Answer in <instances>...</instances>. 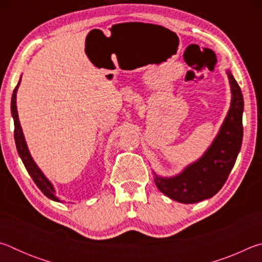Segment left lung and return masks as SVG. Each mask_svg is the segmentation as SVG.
<instances>
[{
  "mask_svg": "<svg viewBox=\"0 0 262 262\" xmlns=\"http://www.w3.org/2000/svg\"><path fill=\"white\" fill-rule=\"evenodd\" d=\"M232 99L229 113L216 139L206 154L183 173L173 178L155 176V184L163 194L181 203L209 199L223 187L236 163L243 141L244 99L232 74L228 70Z\"/></svg>",
  "mask_w": 262,
  "mask_h": 262,
  "instance_id": "8db88e82",
  "label": "left lung"
}]
</instances>
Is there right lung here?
Masks as SVG:
<instances>
[{"label":"right lung","mask_w":262,"mask_h":262,"mask_svg":"<svg viewBox=\"0 0 262 262\" xmlns=\"http://www.w3.org/2000/svg\"><path fill=\"white\" fill-rule=\"evenodd\" d=\"M19 83L20 81L18 82V84H17V86L15 88L14 92H12V97H11V114H12V118H14V123H15L14 136H15L17 151H18L21 161H23L24 166L26 170H28L31 178L33 179L35 185L39 187V189H40L47 198H50L54 201H59V199L54 195L55 190L53 188L52 184L46 179V177L42 174V172L39 170V167L35 165V163L33 162V159L29 152L28 145H26L23 132H21V127L19 123L18 113H17V106H16V92H17V89L19 86Z\"/></svg>","instance_id":"right-lung-1"}]
</instances>
